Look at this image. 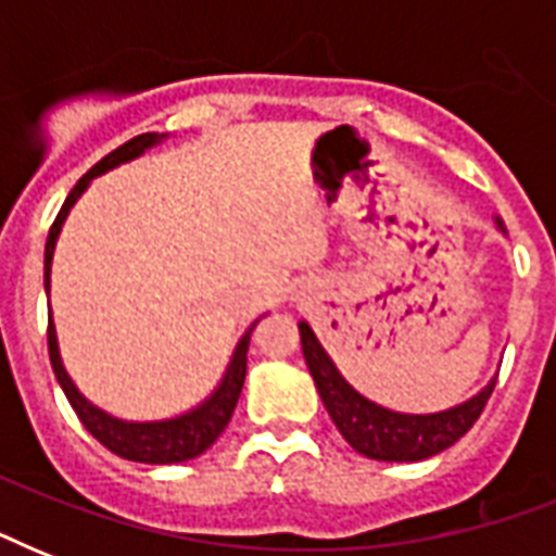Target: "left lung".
I'll use <instances>...</instances> for the list:
<instances>
[{"mask_svg": "<svg viewBox=\"0 0 556 556\" xmlns=\"http://www.w3.org/2000/svg\"><path fill=\"white\" fill-rule=\"evenodd\" d=\"M496 227L502 233H508L502 218H496ZM300 340H303V355L308 371H312L314 387L320 392L323 404L329 409L340 435L361 456L378 458V462H421V458L453 447L482 415L484 404L496 387V378H491L473 397H467L450 409H441V413H395V409H387V406L361 395L340 375L329 352L320 346V340L305 320L300 323Z\"/></svg>", "mask_w": 556, "mask_h": 556, "instance_id": "8db88e82", "label": "left lung"}]
</instances>
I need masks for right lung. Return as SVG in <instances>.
Listing matches in <instances>:
<instances>
[{"mask_svg": "<svg viewBox=\"0 0 556 556\" xmlns=\"http://www.w3.org/2000/svg\"><path fill=\"white\" fill-rule=\"evenodd\" d=\"M164 138H167V135L159 132L138 135L132 141H126L124 147H117L115 152H109L106 159L98 161V164L74 185V190L68 192V199H65V204L60 207V213H56L54 225L48 230L46 294L51 291V262H54L56 239H60V230H63L65 218H68V210L74 207V201L89 190L91 178L103 176V173L121 167L126 161L141 159L143 152L152 150V147H159ZM256 323H253L251 329L242 334V340L236 343L233 357H230L225 375L218 380V387L213 389L199 406H192V409L176 415V418H161V421H124V418H115V415H109L106 409H100V406L91 404L89 397L74 387L72 375L65 371L63 355H60V343H56L54 317H51V314H48V357H51V366H54V375L56 380H60V387H63L65 397H68V404L74 406V413H77V418L83 421V427H86L103 447L112 450L115 456L129 458V462H143V465H178V462H190V458L201 456V453L225 432L227 421H230V415H233L236 409V401L242 395L244 371H248V349H251V334L253 329H256Z\"/></svg>", "mask_w": 556, "mask_h": 556, "instance_id": "right-lung-1", "label": "right lung"}]
</instances>
